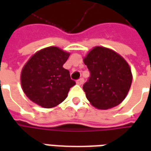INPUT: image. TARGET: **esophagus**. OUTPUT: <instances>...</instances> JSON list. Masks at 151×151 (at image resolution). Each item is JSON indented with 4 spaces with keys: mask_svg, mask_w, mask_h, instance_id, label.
Wrapping results in <instances>:
<instances>
[{
    "mask_svg": "<svg viewBox=\"0 0 151 151\" xmlns=\"http://www.w3.org/2000/svg\"><path fill=\"white\" fill-rule=\"evenodd\" d=\"M83 82H84V79L82 78L77 80V84H78V85H82Z\"/></svg>",
    "mask_w": 151,
    "mask_h": 151,
    "instance_id": "obj_1",
    "label": "esophagus"
}]
</instances>
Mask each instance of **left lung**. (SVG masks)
<instances>
[{"instance_id": "obj_1", "label": "left lung", "mask_w": 151, "mask_h": 151, "mask_svg": "<svg viewBox=\"0 0 151 151\" xmlns=\"http://www.w3.org/2000/svg\"><path fill=\"white\" fill-rule=\"evenodd\" d=\"M90 77L82 88L94 107L108 109L120 104L132 83V73L123 57L111 49L95 47L84 58Z\"/></svg>"}]
</instances>
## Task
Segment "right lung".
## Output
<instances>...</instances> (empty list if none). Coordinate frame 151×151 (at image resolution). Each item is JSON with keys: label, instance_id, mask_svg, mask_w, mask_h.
<instances>
[{"label": "right lung", "instance_id": "obj_1", "mask_svg": "<svg viewBox=\"0 0 151 151\" xmlns=\"http://www.w3.org/2000/svg\"><path fill=\"white\" fill-rule=\"evenodd\" d=\"M69 53L56 47L40 50L25 65L21 73L22 90L31 101L43 108H53L67 97L76 84L63 68Z\"/></svg>", "mask_w": 151, "mask_h": 151}]
</instances>
